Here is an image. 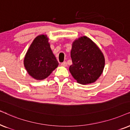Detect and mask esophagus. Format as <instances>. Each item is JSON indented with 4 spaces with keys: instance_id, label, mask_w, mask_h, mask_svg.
Wrapping results in <instances>:
<instances>
[{
    "instance_id": "34e87169",
    "label": "esophagus",
    "mask_w": 130,
    "mask_h": 130,
    "mask_svg": "<svg viewBox=\"0 0 130 130\" xmlns=\"http://www.w3.org/2000/svg\"><path fill=\"white\" fill-rule=\"evenodd\" d=\"M61 65L63 67H66L67 65V63L66 62H62V63H61Z\"/></svg>"
}]
</instances>
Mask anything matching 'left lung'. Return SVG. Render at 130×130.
<instances>
[{
  "instance_id": "1",
  "label": "left lung",
  "mask_w": 130,
  "mask_h": 130,
  "mask_svg": "<svg viewBox=\"0 0 130 130\" xmlns=\"http://www.w3.org/2000/svg\"><path fill=\"white\" fill-rule=\"evenodd\" d=\"M71 57L72 63L69 70L79 84L94 83L102 73L104 56L96 44L86 36L74 41Z\"/></svg>"
}]
</instances>
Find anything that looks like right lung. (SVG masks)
<instances>
[{"label":"right lung","mask_w":130,"mask_h":130,"mask_svg":"<svg viewBox=\"0 0 130 130\" xmlns=\"http://www.w3.org/2000/svg\"><path fill=\"white\" fill-rule=\"evenodd\" d=\"M28 73L36 79H45L59 63L50 47L47 36H37L28 50L24 60Z\"/></svg>","instance_id":"1"}]
</instances>
